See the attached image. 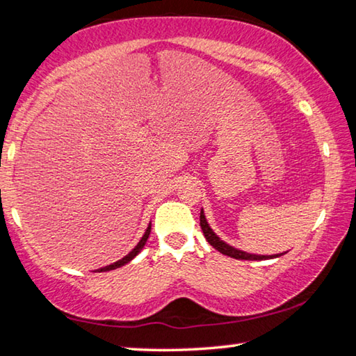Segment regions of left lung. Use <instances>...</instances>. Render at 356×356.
Here are the masks:
<instances>
[{
	"label": "left lung",
	"mask_w": 356,
	"mask_h": 356,
	"mask_svg": "<svg viewBox=\"0 0 356 356\" xmlns=\"http://www.w3.org/2000/svg\"><path fill=\"white\" fill-rule=\"evenodd\" d=\"M200 221H201V229H202V232H204V237H206L207 242L212 245L215 250H218L221 254L229 256V257H234V259H240V261H265V259H273V257L281 256V254H276V256L251 254V252L237 250V248H234V246L227 245L226 242H222V240L212 231V227L209 226V222L206 220V215H204V210H201Z\"/></svg>",
	"instance_id": "left-lung-1"
}]
</instances>
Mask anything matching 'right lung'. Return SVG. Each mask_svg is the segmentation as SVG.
<instances>
[{
	"instance_id": "1",
	"label": "right lung",
	"mask_w": 356,
	"mask_h": 356,
	"mask_svg": "<svg viewBox=\"0 0 356 356\" xmlns=\"http://www.w3.org/2000/svg\"><path fill=\"white\" fill-rule=\"evenodd\" d=\"M149 234H150V222H149V226H147V229H146V232H144V236L141 237L140 242H138V245L135 246L134 250H131V251L129 252L127 256H124L122 259H119L118 262H113V264H110V265H106V267H102V268H99V270H95V272H110V270L119 268V267H122V265L129 264V262L131 261V259H135L138 252H140V251L144 248V245H146L147 238H149Z\"/></svg>"
}]
</instances>
